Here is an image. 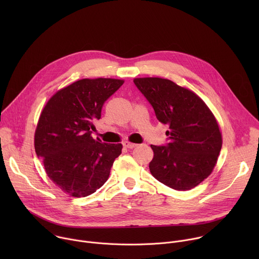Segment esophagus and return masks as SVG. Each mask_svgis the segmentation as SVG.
Masks as SVG:
<instances>
[{"mask_svg": "<svg viewBox=\"0 0 259 259\" xmlns=\"http://www.w3.org/2000/svg\"><path fill=\"white\" fill-rule=\"evenodd\" d=\"M123 145H124L125 147H127V149H134V147H136L138 144L133 143V142H130V141H124V142H123Z\"/></svg>", "mask_w": 259, "mask_h": 259, "instance_id": "obj_1", "label": "esophagus"}]
</instances>
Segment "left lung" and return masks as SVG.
I'll return each instance as SVG.
<instances>
[{"instance_id":"obj_1","label":"left lung","mask_w":259,"mask_h":259,"mask_svg":"<svg viewBox=\"0 0 259 259\" xmlns=\"http://www.w3.org/2000/svg\"><path fill=\"white\" fill-rule=\"evenodd\" d=\"M139 91L154 107L159 122L167 124V146L151 145L152 175L176 191H189L213 171L223 146L218 123L201 97L162 78H135Z\"/></svg>"}]
</instances>
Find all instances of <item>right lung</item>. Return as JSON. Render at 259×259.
I'll list each match as a JSON object with an SVG mask.
<instances>
[{
  "mask_svg": "<svg viewBox=\"0 0 259 259\" xmlns=\"http://www.w3.org/2000/svg\"><path fill=\"white\" fill-rule=\"evenodd\" d=\"M124 80L82 79L58 90L44 106L34 132L35 154L48 177L65 194L87 197L107 180L121 143L92 137L93 121Z\"/></svg>",
  "mask_w": 259,
  "mask_h": 259,
  "instance_id": "1",
  "label": "right lung"
}]
</instances>
